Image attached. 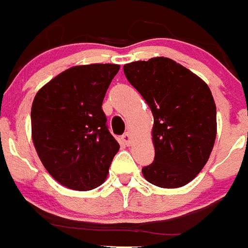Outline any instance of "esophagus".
Masks as SVG:
<instances>
[{"mask_svg": "<svg viewBox=\"0 0 248 248\" xmlns=\"http://www.w3.org/2000/svg\"><path fill=\"white\" fill-rule=\"evenodd\" d=\"M122 140H123V142L125 143L126 146H130V143H131V135H130V133H125V134H124V135L122 136Z\"/></svg>", "mask_w": 248, "mask_h": 248, "instance_id": "34e87169", "label": "esophagus"}]
</instances>
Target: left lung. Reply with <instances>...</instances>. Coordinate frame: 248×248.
I'll list each match as a JSON object with an SVG mask.
<instances>
[{"mask_svg":"<svg viewBox=\"0 0 248 248\" xmlns=\"http://www.w3.org/2000/svg\"><path fill=\"white\" fill-rule=\"evenodd\" d=\"M128 81L153 114L155 161L142 168L148 183L181 187L208 161L217 136V108L208 85L166 57L124 65Z\"/></svg>","mask_w":248,"mask_h":248,"instance_id":"8db88e82","label":"left lung"}]
</instances>
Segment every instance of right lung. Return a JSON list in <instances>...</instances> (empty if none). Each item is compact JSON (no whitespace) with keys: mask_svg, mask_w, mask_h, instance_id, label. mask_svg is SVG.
<instances>
[{"mask_svg":"<svg viewBox=\"0 0 248 248\" xmlns=\"http://www.w3.org/2000/svg\"><path fill=\"white\" fill-rule=\"evenodd\" d=\"M118 64L75 65L36 93L31 136L37 155L61 185L89 191L105 183L119 151L107 128L102 102Z\"/></svg>","mask_w":248,"mask_h":248,"instance_id":"obj_1","label":"right lung"}]
</instances>
